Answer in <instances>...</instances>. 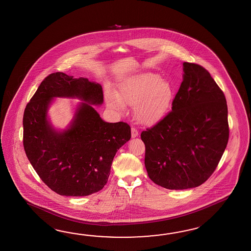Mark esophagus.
Instances as JSON below:
<instances>
[{"label":"esophagus","mask_w":251,"mask_h":251,"mask_svg":"<svg viewBox=\"0 0 251 251\" xmlns=\"http://www.w3.org/2000/svg\"><path fill=\"white\" fill-rule=\"evenodd\" d=\"M131 134H132V137H133V138L138 136V131H137V129L132 127V129H131Z\"/></svg>","instance_id":"obj_1"}]
</instances>
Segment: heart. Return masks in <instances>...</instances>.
Listing matches in <instances>:
<instances>
[{
  "label": "heart",
  "instance_id": "1",
  "mask_svg": "<svg viewBox=\"0 0 251 251\" xmlns=\"http://www.w3.org/2000/svg\"><path fill=\"white\" fill-rule=\"evenodd\" d=\"M105 99L113 109H123L124 105L134 106V117L138 122L152 125L167 110L173 99V89L157 74L146 73L126 78L117 95L108 93Z\"/></svg>",
  "mask_w": 251,
  "mask_h": 251
}]
</instances>
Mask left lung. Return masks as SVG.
I'll return each mask as SVG.
<instances>
[{
	"label": "left lung",
	"instance_id": "left-lung-1",
	"mask_svg": "<svg viewBox=\"0 0 251 251\" xmlns=\"http://www.w3.org/2000/svg\"><path fill=\"white\" fill-rule=\"evenodd\" d=\"M172 110L141 133L149 178L169 190L200 186L214 173L229 128L225 95L201 65L183 63Z\"/></svg>",
	"mask_w": 251,
	"mask_h": 251
}]
</instances>
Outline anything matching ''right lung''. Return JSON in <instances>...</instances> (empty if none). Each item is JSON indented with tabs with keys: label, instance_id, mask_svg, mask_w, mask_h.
<instances>
[{
	"label": "right lung",
	"instance_id": "1",
	"mask_svg": "<svg viewBox=\"0 0 251 251\" xmlns=\"http://www.w3.org/2000/svg\"><path fill=\"white\" fill-rule=\"evenodd\" d=\"M55 96H76L88 103L78 110L72 126L57 133L47 120ZM102 87L88 78L51 73L41 82L24 114V146L36 173L53 192L88 196L102 190L117 150L131 138L127 123L104 122L92 105L103 103Z\"/></svg>",
	"mask_w": 251,
	"mask_h": 251
}]
</instances>
